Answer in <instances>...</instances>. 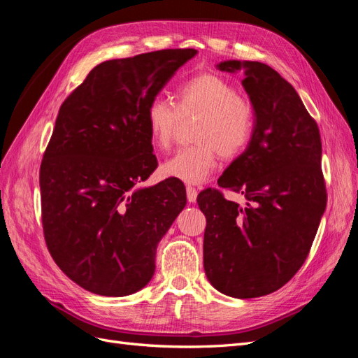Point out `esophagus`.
<instances>
[{"label":"esophagus","mask_w":358,"mask_h":358,"mask_svg":"<svg viewBox=\"0 0 358 358\" xmlns=\"http://www.w3.org/2000/svg\"><path fill=\"white\" fill-rule=\"evenodd\" d=\"M187 199L189 203H196L197 200V189L194 187H187Z\"/></svg>","instance_id":"34e87169"}]
</instances>
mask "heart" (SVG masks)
<instances>
[{
    "label": "heart",
    "instance_id": "b5f03b06",
    "mask_svg": "<svg viewBox=\"0 0 358 358\" xmlns=\"http://www.w3.org/2000/svg\"><path fill=\"white\" fill-rule=\"evenodd\" d=\"M200 116L194 133L199 142L176 150L162 162L166 178L191 185L204 182L216 166L218 152L224 158L239 155L246 148L254 129V110L234 85L218 74L201 73L183 82L176 91V107L155 96L146 107V125L152 143L167 149L180 117Z\"/></svg>",
    "mask_w": 358,
    "mask_h": 358
}]
</instances>
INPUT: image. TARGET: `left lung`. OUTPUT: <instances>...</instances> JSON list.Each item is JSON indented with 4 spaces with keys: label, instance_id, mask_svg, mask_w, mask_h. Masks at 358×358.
Listing matches in <instances>:
<instances>
[{
    "label": "left lung",
    "instance_id": "1",
    "mask_svg": "<svg viewBox=\"0 0 358 358\" xmlns=\"http://www.w3.org/2000/svg\"><path fill=\"white\" fill-rule=\"evenodd\" d=\"M216 69L243 71L254 129L245 152L218 179L243 194L245 206L216 189L197 197L206 216L204 272L225 296L262 297L297 273L326 210L320 129L296 90L267 64L229 59Z\"/></svg>",
    "mask_w": 358,
    "mask_h": 358
}]
</instances>
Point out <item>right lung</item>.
Wrapping results in <instances>:
<instances>
[{
  "label": "right lung",
  "mask_w": 358,
  "mask_h": 358,
  "mask_svg": "<svg viewBox=\"0 0 358 358\" xmlns=\"http://www.w3.org/2000/svg\"><path fill=\"white\" fill-rule=\"evenodd\" d=\"M196 49L106 61L62 103L40 167L52 258L94 294L124 297L154 276L155 252L187 204L179 179L138 187L158 162L146 107Z\"/></svg>",
  "instance_id": "1"
}]
</instances>
